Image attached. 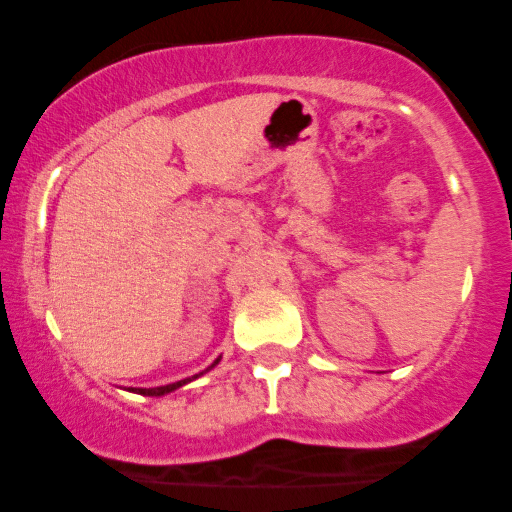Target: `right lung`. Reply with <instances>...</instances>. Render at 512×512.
Masks as SVG:
<instances>
[{"instance_id":"add662e5","label":"right lung","mask_w":512,"mask_h":512,"mask_svg":"<svg viewBox=\"0 0 512 512\" xmlns=\"http://www.w3.org/2000/svg\"><path fill=\"white\" fill-rule=\"evenodd\" d=\"M216 363H219V358H216L214 363H211V366L207 368V370H211L216 366ZM207 370H204V373H207ZM204 373H199V375H204ZM199 375H192V378H199ZM192 378H185V380H178V383H170V385H161V387H134V392H137V395H146V397H161V395H168V392H173V390H178V387H182V385H187L190 383Z\"/></svg>"}]
</instances>
